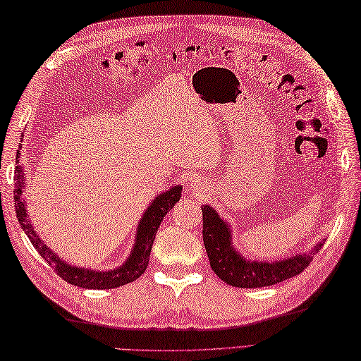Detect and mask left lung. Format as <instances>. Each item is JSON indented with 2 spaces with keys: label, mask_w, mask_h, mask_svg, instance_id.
I'll return each instance as SVG.
<instances>
[{
  "label": "left lung",
  "mask_w": 361,
  "mask_h": 361,
  "mask_svg": "<svg viewBox=\"0 0 361 361\" xmlns=\"http://www.w3.org/2000/svg\"><path fill=\"white\" fill-rule=\"evenodd\" d=\"M203 242L208 252L212 271L224 282L240 288H260L279 283L293 276L301 274L312 262V251L309 255H298L273 264H259L245 260L235 252L231 245V233L217 212L208 204L203 206ZM323 247L318 243L317 248Z\"/></svg>",
  "instance_id": "left-lung-1"
}]
</instances>
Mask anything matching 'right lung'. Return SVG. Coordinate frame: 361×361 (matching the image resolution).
I'll return each instance as SVG.
<instances>
[{"mask_svg":"<svg viewBox=\"0 0 361 361\" xmlns=\"http://www.w3.org/2000/svg\"><path fill=\"white\" fill-rule=\"evenodd\" d=\"M18 157V155H17ZM20 158V157H18ZM25 171L20 166H15V189H13V200H15V212H17V219L23 228V231L29 237L30 243L34 245L35 250L38 251L46 262L51 265L54 271L57 273L63 281L73 283L82 288H91V290H106L126 286L128 282H133L135 279L145 271V268L149 265V257L152 251L153 240L161 221L166 217V214L171 211L175 203L180 200L181 186H173L169 189L167 192L161 194L145 211L144 217L140 221L136 234V242L132 255L127 259V262L116 268V270L110 271H93L87 270V268L71 267L65 264L62 259L56 256V252H52L46 245L38 239V235L32 229V225L27 220V214L25 209V200H23V188H25Z\"/></svg>","mask_w":361,"mask_h":361,"instance_id":"add662e5","label":"right lung"}]
</instances>
